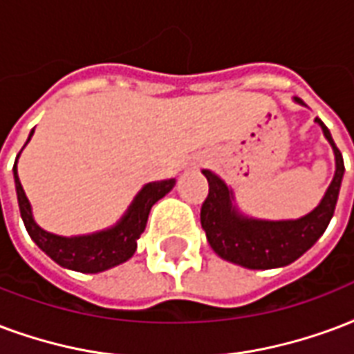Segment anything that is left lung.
<instances>
[{"mask_svg": "<svg viewBox=\"0 0 354 354\" xmlns=\"http://www.w3.org/2000/svg\"><path fill=\"white\" fill-rule=\"evenodd\" d=\"M295 101L304 104L298 97H295ZM315 122L323 127L324 137L334 148L336 174L321 204L300 219L259 221V219L240 216L232 206V191L223 184V180L217 178L210 170H203L210 189L201 208V225L212 250L219 257L251 270L279 268L295 263L326 230L336 210L345 167L342 151L337 150V146L332 140L328 127L319 118H315Z\"/></svg>", "mask_w": 354, "mask_h": 354, "instance_id": "obj_1", "label": "left lung"}]
</instances>
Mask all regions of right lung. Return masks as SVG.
I'll use <instances>...</instances> for the list:
<instances>
[{
    "label": "right lung",
    "instance_id": "add662e5",
    "mask_svg": "<svg viewBox=\"0 0 354 354\" xmlns=\"http://www.w3.org/2000/svg\"><path fill=\"white\" fill-rule=\"evenodd\" d=\"M31 135H33V131L30 133V137ZM12 172H15L20 214H22L24 225L30 232L31 240L59 266L69 268V270L84 272V274L103 272L133 257V253L137 250V240L146 229L151 206L174 187V178L144 185L142 191L135 198V203L131 204L127 214L122 217V221L116 227L103 230V232H95L90 236L65 238L46 232L35 223V219L31 216L30 201L26 197L22 184L18 180L17 163L12 167Z\"/></svg>",
    "mask_w": 354,
    "mask_h": 354
}]
</instances>
